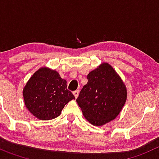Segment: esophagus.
<instances>
[{"mask_svg":"<svg viewBox=\"0 0 159 159\" xmlns=\"http://www.w3.org/2000/svg\"><path fill=\"white\" fill-rule=\"evenodd\" d=\"M79 93H80V91H79V90H76V91H74V92H73V95H75V98H77V97H78Z\"/></svg>","mask_w":159,"mask_h":159,"instance_id":"obj_1","label":"esophagus"}]
</instances>
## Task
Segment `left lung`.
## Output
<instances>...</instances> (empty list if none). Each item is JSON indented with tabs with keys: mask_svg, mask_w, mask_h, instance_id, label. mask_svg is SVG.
<instances>
[{
	"mask_svg": "<svg viewBox=\"0 0 159 159\" xmlns=\"http://www.w3.org/2000/svg\"><path fill=\"white\" fill-rule=\"evenodd\" d=\"M127 100V89L120 77L108 64H102L88 75V84L76 102L92 124L101 126L113 120Z\"/></svg>",
	"mask_w": 159,
	"mask_h": 159,
	"instance_id": "obj_1",
	"label": "left lung"
}]
</instances>
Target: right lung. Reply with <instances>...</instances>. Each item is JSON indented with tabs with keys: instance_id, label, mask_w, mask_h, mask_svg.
<instances>
[{
	"instance_id": "obj_1",
	"label": "right lung",
	"mask_w": 159,
	"mask_h": 159,
	"mask_svg": "<svg viewBox=\"0 0 159 159\" xmlns=\"http://www.w3.org/2000/svg\"><path fill=\"white\" fill-rule=\"evenodd\" d=\"M26 107L38 119L58 117L67 102L75 99L67 82L54 70L43 67L29 79L23 91Z\"/></svg>"
}]
</instances>
